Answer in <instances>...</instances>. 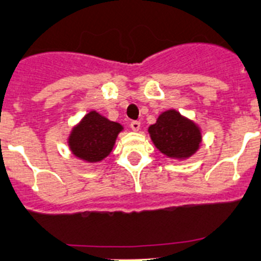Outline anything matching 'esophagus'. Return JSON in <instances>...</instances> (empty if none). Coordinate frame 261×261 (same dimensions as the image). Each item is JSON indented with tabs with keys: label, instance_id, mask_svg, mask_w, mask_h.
<instances>
[{
	"label": "esophagus",
	"instance_id": "obj_1",
	"mask_svg": "<svg viewBox=\"0 0 261 261\" xmlns=\"http://www.w3.org/2000/svg\"><path fill=\"white\" fill-rule=\"evenodd\" d=\"M130 128L137 132V130H140V128H141V123L138 120H133L132 123H130Z\"/></svg>",
	"mask_w": 261,
	"mask_h": 261
}]
</instances>
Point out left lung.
<instances>
[{
  "label": "left lung",
  "instance_id": "1",
  "mask_svg": "<svg viewBox=\"0 0 261 261\" xmlns=\"http://www.w3.org/2000/svg\"><path fill=\"white\" fill-rule=\"evenodd\" d=\"M155 146L169 158H188L199 147L200 130L193 121L169 110L149 128Z\"/></svg>",
  "mask_w": 261,
  "mask_h": 261
}]
</instances>
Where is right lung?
Instances as JSON below:
<instances>
[{"instance_id":"1","label":"right lung","mask_w":261,"mask_h":261,"mask_svg":"<svg viewBox=\"0 0 261 261\" xmlns=\"http://www.w3.org/2000/svg\"><path fill=\"white\" fill-rule=\"evenodd\" d=\"M121 129L123 126L119 123L110 121L98 112L92 111L73 128L68 143L76 156L95 163L111 152Z\"/></svg>"}]
</instances>
